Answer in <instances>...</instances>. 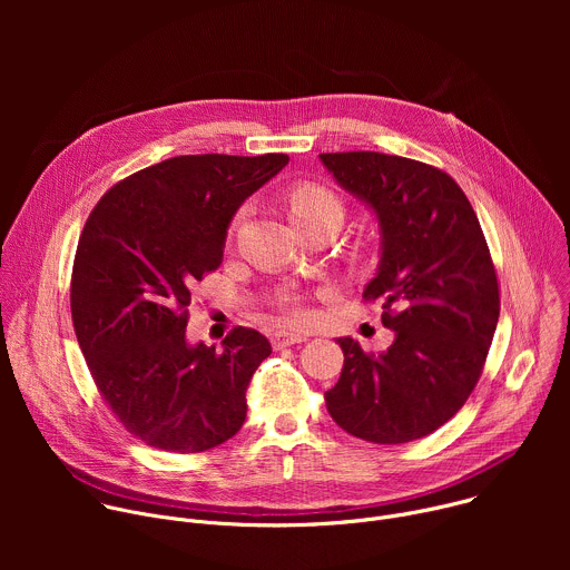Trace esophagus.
<instances>
[{
	"label": "esophagus",
	"mask_w": 570,
	"mask_h": 570,
	"mask_svg": "<svg viewBox=\"0 0 570 570\" xmlns=\"http://www.w3.org/2000/svg\"><path fill=\"white\" fill-rule=\"evenodd\" d=\"M308 341L306 334H291V332H275L273 334V347L275 350H284V347H291L295 343H304Z\"/></svg>",
	"instance_id": "34e87169"
}]
</instances>
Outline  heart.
Here are the masks:
<instances>
[{
    "label": "heart",
    "instance_id": "heart-1",
    "mask_svg": "<svg viewBox=\"0 0 570 570\" xmlns=\"http://www.w3.org/2000/svg\"><path fill=\"white\" fill-rule=\"evenodd\" d=\"M343 203L336 194L317 185H299L291 191V216L295 223H315L322 218H338L343 223ZM243 212L238 214V218ZM236 218V220H238ZM311 320V311L297 302H291L286 308L288 324H304Z\"/></svg>",
    "mask_w": 570,
    "mask_h": 570
}]
</instances>
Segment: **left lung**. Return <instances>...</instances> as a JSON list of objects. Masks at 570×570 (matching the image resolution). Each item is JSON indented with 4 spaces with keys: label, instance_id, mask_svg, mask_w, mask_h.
I'll list each match as a JSON object with an SVG mask.
<instances>
[{
    "label": "left lung",
    "instance_id": "1",
    "mask_svg": "<svg viewBox=\"0 0 570 570\" xmlns=\"http://www.w3.org/2000/svg\"><path fill=\"white\" fill-rule=\"evenodd\" d=\"M320 161L379 225V264L363 295L383 302L394 332L381 354L336 338L345 354L324 392L332 420L376 444L420 440L464 405L499 322V282L462 189L422 161L374 150L322 153Z\"/></svg>",
    "mask_w": 570,
    "mask_h": 570
}]
</instances>
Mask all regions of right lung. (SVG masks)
<instances>
[{"mask_svg":"<svg viewBox=\"0 0 570 570\" xmlns=\"http://www.w3.org/2000/svg\"><path fill=\"white\" fill-rule=\"evenodd\" d=\"M288 155H178L115 185L80 234L71 320L90 374L128 433L200 453L246 422V387L273 352L236 327L220 345L187 338L191 291L223 262L227 227Z\"/></svg>","mask_w":570,"mask_h":570,"instance_id":"right-lung-1","label":"right lung"}]
</instances>
